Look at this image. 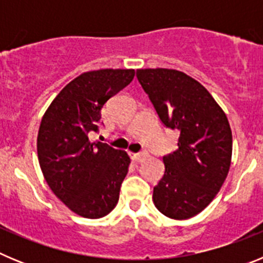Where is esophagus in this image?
Returning <instances> with one entry per match:
<instances>
[{"label": "esophagus", "instance_id": "34e87169", "mask_svg": "<svg viewBox=\"0 0 263 263\" xmlns=\"http://www.w3.org/2000/svg\"><path fill=\"white\" fill-rule=\"evenodd\" d=\"M130 157L136 162H143L147 158V154L146 153H130Z\"/></svg>", "mask_w": 263, "mask_h": 263}]
</instances>
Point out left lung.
<instances>
[{"label": "left lung", "mask_w": 263, "mask_h": 263, "mask_svg": "<svg viewBox=\"0 0 263 263\" xmlns=\"http://www.w3.org/2000/svg\"><path fill=\"white\" fill-rule=\"evenodd\" d=\"M160 121L179 132L178 150L163 157L164 175L153 192L157 210L187 220L218 194L232 162V130L225 111L197 80L168 68L137 69Z\"/></svg>", "instance_id": "left-lung-1"}]
</instances>
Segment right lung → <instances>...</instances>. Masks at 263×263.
Returning <instances> with one entry per match:
<instances>
[{
    "instance_id": "obj_1",
    "label": "right lung",
    "mask_w": 263,
    "mask_h": 263,
    "mask_svg": "<svg viewBox=\"0 0 263 263\" xmlns=\"http://www.w3.org/2000/svg\"><path fill=\"white\" fill-rule=\"evenodd\" d=\"M134 69L79 75L45 111L36 138L42 173L51 191L76 215L100 218L115 210L130 158L124 150L89 141L104 104L134 79Z\"/></svg>"
}]
</instances>
